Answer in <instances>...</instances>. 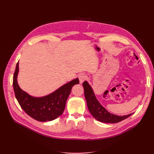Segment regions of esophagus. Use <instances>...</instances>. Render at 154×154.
<instances>
[{"instance_id": "obj_1", "label": "esophagus", "mask_w": 154, "mask_h": 154, "mask_svg": "<svg viewBox=\"0 0 154 154\" xmlns=\"http://www.w3.org/2000/svg\"><path fill=\"white\" fill-rule=\"evenodd\" d=\"M87 79V76L85 74H81L79 76V80H80V83H82L83 82L85 81Z\"/></svg>"}]
</instances>
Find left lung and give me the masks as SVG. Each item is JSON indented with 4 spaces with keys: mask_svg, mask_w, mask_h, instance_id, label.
<instances>
[{
    "mask_svg": "<svg viewBox=\"0 0 154 154\" xmlns=\"http://www.w3.org/2000/svg\"><path fill=\"white\" fill-rule=\"evenodd\" d=\"M83 87L88 110L93 117L99 122L106 123H116L122 122L132 114L119 116L109 112L97 100L92 88L87 82L85 81L83 83Z\"/></svg>",
    "mask_w": 154,
    "mask_h": 154,
    "instance_id": "1",
    "label": "left lung"
}]
</instances>
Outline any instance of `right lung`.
I'll return each mask as SVG.
<instances>
[{
    "instance_id": "obj_1",
    "label": "right lung",
    "mask_w": 154,
    "mask_h": 154,
    "mask_svg": "<svg viewBox=\"0 0 154 154\" xmlns=\"http://www.w3.org/2000/svg\"><path fill=\"white\" fill-rule=\"evenodd\" d=\"M18 62L17 64L13 81L14 92L18 103L27 114L41 122L54 120L62 114L72 87L79 83L78 78H76L48 96L35 97L29 95L18 86Z\"/></svg>"
}]
</instances>
